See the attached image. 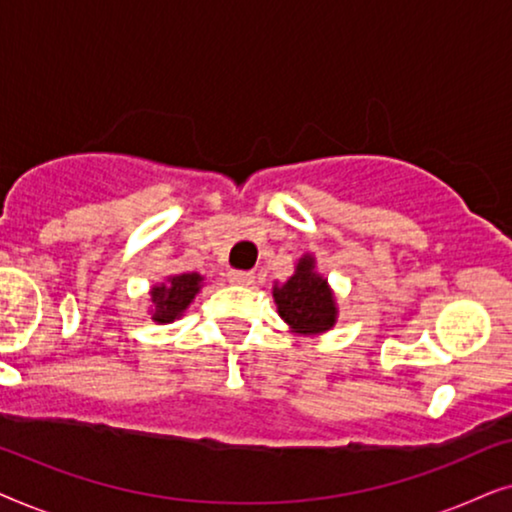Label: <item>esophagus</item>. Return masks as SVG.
Here are the masks:
<instances>
[{
  "label": "esophagus",
  "mask_w": 512,
  "mask_h": 512,
  "mask_svg": "<svg viewBox=\"0 0 512 512\" xmlns=\"http://www.w3.org/2000/svg\"><path fill=\"white\" fill-rule=\"evenodd\" d=\"M228 279H230V284L249 286V284H254L256 277H254V272H249V270H230Z\"/></svg>",
  "instance_id": "34e87169"
}]
</instances>
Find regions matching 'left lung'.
Masks as SVG:
<instances>
[{
    "label": "left lung",
    "mask_w": 512,
    "mask_h": 512,
    "mask_svg": "<svg viewBox=\"0 0 512 512\" xmlns=\"http://www.w3.org/2000/svg\"><path fill=\"white\" fill-rule=\"evenodd\" d=\"M272 296H275L279 317L293 331L312 335L324 333L335 324L333 293L326 279L314 272L312 256L300 258L296 275L286 284L275 286Z\"/></svg>",
    "instance_id": "8db88e82"
}]
</instances>
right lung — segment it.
I'll return each mask as SVG.
<instances>
[{"mask_svg":"<svg viewBox=\"0 0 512 512\" xmlns=\"http://www.w3.org/2000/svg\"><path fill=\"white\" fill-rule=\"evenodd\" d=\"M200 275H177L167 279V284L153 286L151 300H153V321L167 324L181 317V312L191 305L195 293L200 291Z\"/></svg>","mask_w":512,"mask_h":512,"instance_id":"1","label":"right lung"}]
</instances>
